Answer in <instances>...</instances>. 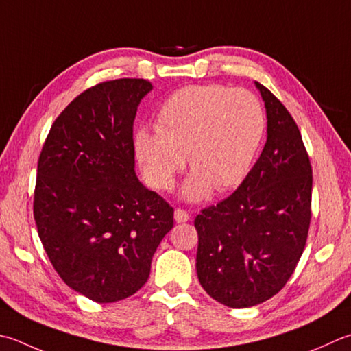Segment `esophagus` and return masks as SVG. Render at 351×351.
<instances>
[{"instance_id":"34e87169","label":"esophagus","mask_w":351,"mask_h":351,"mask_svg":"<svg viewBox=\"0 0 351 351\" xmlns=\"http://www.w3.org/2000/svg\"><path fill=\"white\" fill-rule=\"evenodd\" d=\"M175 221L178 223L187 222V221H190V215L185 210H182V208H176L175 210Z\"/></svg>"}]
</instances>
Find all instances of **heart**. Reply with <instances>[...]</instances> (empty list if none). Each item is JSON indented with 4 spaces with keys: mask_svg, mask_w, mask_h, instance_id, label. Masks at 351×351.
<instances>
[{
    "mask_svg": "<svg viewBox=\"0 0 351 351\" xmlns=\"http://www.w3.org/2000/svg\"><path fill=\"white\" fill-rule=\"evenodd\" d=\"M266 132L262 101L246 89L223 85L185 86L162 103L156 129L135 132V155L147 182L169 190L184 167H193L182 185L187 201H201L211 189L228 190L250 173Z\"/></svg>",
    "mask_w": 351,
    "mask_h": 351,
    "instance_id": "b5f03b06",
    "label": "heart"
}]
</instances>
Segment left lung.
<instances>
[{"label": "left lung", "instance_id": "left-lung-1", "mask_svg": "<svg viewBox=\"0 0 351 351\" xmlns=\"http://www.w3.org/2000/svg\"><path fill=\"white\" fill-rule=\"evenodd\" d=\"M256 86L267 119L263 152L234 193L195 219L199 283L232 308L257 306L283 289L312 216V166L300 129L269 89Z\"/></svg>", "mask_w": 351, "mask_h": 351}]
</instances>
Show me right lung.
Listing matches in <instances>:
<instances>
[{
    "label": "right lung",
    "instance_id": "obj_1",
    "mask_svg": "<svg viewBox=\"0 0 351 351\" xmlns=\"http://www.w3.org/2000/svg\"><path fill=\"white\" fill-rule=\"evenodd\" d=\"M144 79L103 82L54 120L38 161L33 215L65 283L95 303L141 289L173 208L135 175L134 120Z\"/></svg>",
    "mask_w": 351,
    "mask_h": 351
}]
</instances>
